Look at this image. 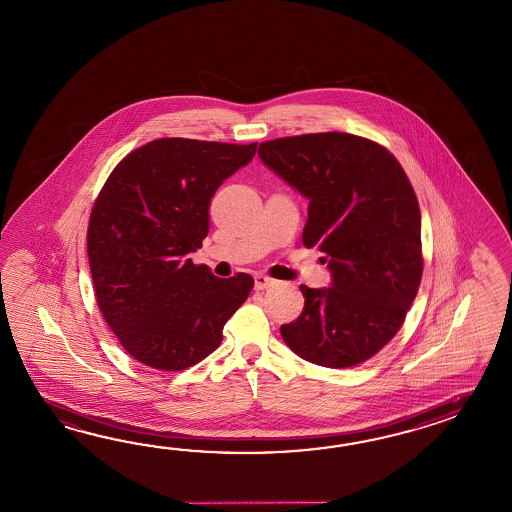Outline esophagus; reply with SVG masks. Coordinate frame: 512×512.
Returning a JSON list of instances; mask_svg holds the SVG:
<instances>
[{"label":"esophagus","mask_w":512,"mask_h":512,"mask_svg":"<svg viewBox=\"0 0 512 512\" xmlns=\"http://www.w3.org/2000/svg\"><path fill=\"white\" fill-rule=\"evenodd\" d=\"M276 286V280L267 276V274H256L254 276V289L256 291H263V289H269V287Z\"/></svg>","instance_id":"34e87169"}]
</instances>
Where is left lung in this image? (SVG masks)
I'll list each match as a JSON object with an SVG mask.
<instances>
[{
    "label": "left lung",
    "mask_w": 512,
    "mask_h": 512,
    "mask_svg": "<svg viewBox=\"0 0 512 512\" xmlns=\"http://www.w3.org/2000/svg\"><path fill=\"white\" fill-rule=\"evenodd\" d=\"M263 164L309 199L302 243L317 247L332 287L300 286L304 309L280 333L328 369L378 354L404 324L422 280L420 208L404 167L383 145L348 132L260 143Z\"/></svg>",
    "instance_id": "obj_1"
}]
</instances>
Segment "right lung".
Masks as SVG:
<instances>
[{"instance_id":"add662e5","label":"right lung","mask_w":512,"mask_h":512,"mask_svg":"<svg viewBox=\"0 0 512 512\" xmlns=\"http://www.w3.org/2000/svg\"><path fill=\"white\" fill-rule=\"evenodd\" d=\"M256 145L158 138L125 156L99 191L86 249L97 306L143 365L184 370L212 354L247 300L250 274L217 278L190 252L208 236V206Z\"/></svg>"}]
</instances>
